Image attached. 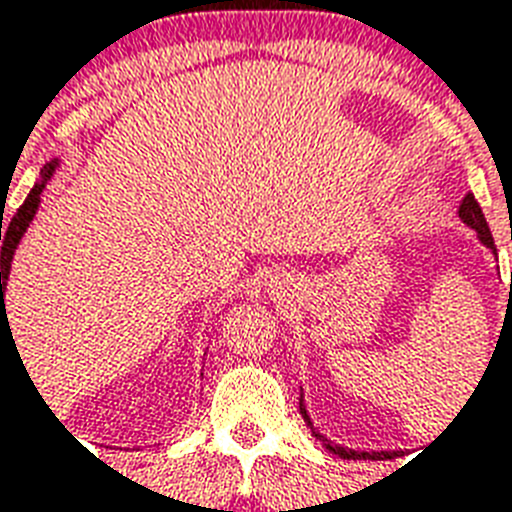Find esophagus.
Returning a JSON list of instances; mask_svg holds the SVG:
<instances>
[{
	"instance_id": "esophagus-1",
	"label": "esophagus",
	"mask_w": 512,
	"mask_h": 512,
	"mask_svg": "<svg viewBox=\"0 0 512 512\" xmlns=\"http://www.w3.org/2000/svg\"><path fill=\"white\" fill-rule=\"evenodd\" d=\"M271 295H273V300H287V297L295 295V289H289V284L279 281V284H273L271 287Z\"/></svg>"
}]
</instances>
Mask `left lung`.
I'll use <instances>...</instances> for the list:
<instances>
[{
    "label": "left lung",
    "mask_w": 512,
    "mask_h": 512,
    "mask_svg": "<svg viewBox=\"0 0 512 512\" xmlns=\"http://www.w3.org/2000/svg\"><path fill=\"white\" fill-rule=\"evenodd\" d=\"M457 215H460V220L468 228H473L478 236V241L484 244L486 249H492V255H497V247H494V239H492V231H489V225H486V217L484 212H481V207H478V201L473 193H468L465 199H462L460 209H457ZM300 414L305 417V425L311 428V433L321 441V446L324 449H329L332 454H337V457H342V460H393V457H398L401 452H377V449H372V452H366V449H350V446H342V444H335L332 438H327L324 433H321L316 425H313L311 414H308V406H305V393L303 388H300Z\"/></svg>",
    "instance_id": "left-lung-1"
}]
</instances>
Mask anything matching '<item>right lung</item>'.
Here are the masks:
<instances>
[{
  "mask_svg": "<svg viewBox=\"0 0 512 512\" xmlns=\"http://www.w3.org/2000/svg\"><path fill=\"white\" fill-rule=\"evenodd\" d=\"M60 159H52V162L44 164L42 177L36 180L34 188L28 191L23 207L12 215V220L7 225H0V241H2V252H0V332L7 327V308H4V289H7V279H10V268H12V257H15V249H18L20 239L26 236L28 225L34 223L36 212H39V204H42V191L47 188V183L52 180V175L58 172Z\"/></svg>",
  "mask_w": 512,
  "mask_h": 512,
  "instance_id": "obj_1",
  "label": "right lung"
}]
</instances>
